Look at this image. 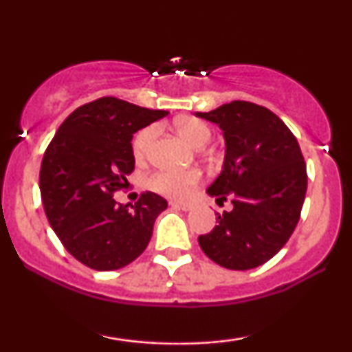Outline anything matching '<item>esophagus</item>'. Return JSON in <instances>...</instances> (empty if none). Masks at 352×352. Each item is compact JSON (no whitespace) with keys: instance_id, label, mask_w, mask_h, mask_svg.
Segmentation results:
<instances>
[{"instance_id":"esophagus-1","label":"esophagus","mask_w":352,"mask_h":352,"mask_svg":"<svg viewBox=\"0 0 352 352\" xmlns=\"http://www.w3.org/2000/svg\"><path fill=\"white\" fill-rule=\"evenodd\" d=\"M170 205H172V207H175V208L184 210V212H188V210L193 208V205L188 204V201H177V200H173V201H170Z\"/></svg>"}]
</instances>
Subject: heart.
<instances>
[{"label": "heart", "instance_id": "b5f03b06", "mask_svg": "<svg viewBox=\"0 0 352 352\" xmlns=\"http://www.w3.org/2000/svg\"><path fill=\"white\" fill-rule=\"evenodd\" d=\"M180 137L187 140L193 147H204L212 139V131L204 122L195 119L182 120L177 125ZM153 137H155V127H145L135 135L132 142V152L137 162L147 159L151 152ZM201 180V172L199 168H187V170H160L155 172L148 179V187L160 195L170 197V199H185L190 195L193 187L199 185Z\"/></svg>", "mask_w": 352, "mask_h": 352}]
</instances>
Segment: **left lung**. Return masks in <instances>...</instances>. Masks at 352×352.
Wrapping results in <instances>:
<instances>
[{
    "label": "left lung",
    "instance_id": "8db88e82",
    "mask_svg": "<svg viewBox=\"0 0 352 352\" xmlns=\"http://www.w3.org/2000/svg\"><path fill=\"white\" fill-rule=\"evenodd\" d=\"M195 116L223 131V170L207 192L233 204L199 236L201 252L223 268H256L280 252L300 220L308 187L300 144L280 117L246 100Z\"/></svg>",
    "mask_w": 352,
    "mask_h": 352
}]
</instances>
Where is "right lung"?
I'll return each instance as SVG.
<instances>
[{"label": "right lung", "instance_id": "obj_1", "mask_svg": "<svg viewBox=\"0 0 352 352\" xmlns=\"http://www.w3.org/2000/svg\"><path fill=\"white\" fill-rule=\"evenodd\" d=\"M167 114L107 96L76 109L47 145L39 170L44 212L64 248L89 268H124L147 248L167 200L145 192L127 208L114 193L134 170L132 135Z\"/></svg>", "mask_w": 352, "mask_h": 352}]
</instances>
